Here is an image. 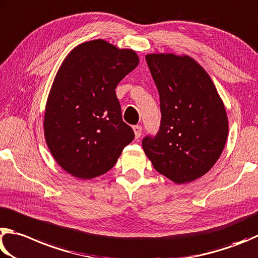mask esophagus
Masks as SVG:
<instances>
[{"mask_svg":"<svg viewBox=\"0 0 258 258\" xmlns=\"http://www.w3.org/2000/svg\"><path fill=\"white\" fill-rule=\"evenodd\" d=\"M142 132H143V128H142V125H139V124H137V125H134V133H135V137H136V138H139V137H141Z\"/></svg>","mask_w":258,"mask_h":258,"instance_id":"esophagus-1","label":"esophagus"}]
</instances>
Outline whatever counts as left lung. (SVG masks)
Listing matches in <instances>:
<instances>
[{
	"label": "left lung",
	"instance_id": "1",
	"mask_svg": "<svg viewBox=\"0 0 258 258\" xmlns=\"http://www.w3.org/2000/svg\"><path fill=\"white\" fill-rule=\"evenodd\" d=\"M159 90L161 124L143 148L157 172L173 182H191L209 172L228 137L222 99L207 72L187 55L147 54Z\"/></svg>",
	"mask_w": 258,
	"mask_h": 258
}]
</instances>
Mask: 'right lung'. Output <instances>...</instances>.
Listing matches in <instances>:
<instances>
[{"mask_svg": "<svg viewBox=\"0 0 258 258\" xmlns=\"http://www.w3.org/2000/svg\"><path fill=\"white\" fill-rule=\"evenodd\" d=\"M138 63L133 49L103 39L78 45L62 62L47 98L44 135L68 173L84 180L106 173L133 142L115 88Z\"/></svg>", "mask_w": 258, "mask_h": 258, "instance_id": "right-lung-1", "label": "right lung"}]
</instances>
